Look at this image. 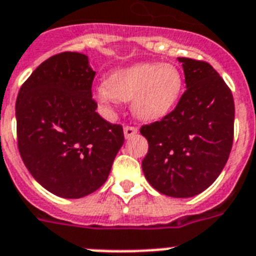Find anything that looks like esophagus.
I'll return each mask as SVG.
<instances>
[{
    "instance_id": "34e87169",
    "label": "esophagus",
    "mask_w": 256,
    "mask_h": 256,
    "mask_svg": "<svg viewBox=\"0 0 256 256\" xmlns=\"http://www.w3.org/2000/svg\"><path fill=\"white\" fill-rule=\"evenodd\" d=\"M124 136L126 138H132L134 134H136V132H138V128H136V126H124Z\"/></svg>"
}]
</instances>
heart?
<instances>
[{"mask_svg":"<svg viewBox=\"0 0 256 256\" xmlns=\"http://www.w3.org/2000/svg\"><path fill=\"white\" fill-rule=\"evenodd\" d=\"M183 80L170 64H138L112 73L96 90L100 104L112 108L116 100H132V108L138 118L160 120L174 108L182 90Z\"/></svg>","mask_w":256,"mask_h":256,"instance_id":"obj_1","label":"heart"}]
</instances>
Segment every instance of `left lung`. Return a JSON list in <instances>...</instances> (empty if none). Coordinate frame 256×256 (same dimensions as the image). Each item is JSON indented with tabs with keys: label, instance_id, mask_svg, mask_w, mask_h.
Listing matches in <instances>:
<instances>
[{
	"label": "left lung",
	"instance_id": "1",
	"mask_svg": "<svg viewBox=\"0 0 256 256\" xmlns=\"http://www.w3.org/2000/svg\"><path fill=\"white\" fill-rule=\"evenodd\" d=\"M186 90L174 110L144 124L148 152L142 170L156 190L190 198L222 172L234 140V98L230 88L204 61L179 57Z\"/></svg>",
	"mask_w": 256,
	"mask_h": 256
}]
</instances>
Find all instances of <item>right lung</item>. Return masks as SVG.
I'll list each match as a JSON object with an SVG mask.
<instances>
[{"mask_svg":"<svg viewBox=\"0 0 256 256\" xmlns=\"http://www.w3.org/2000/svg\"><path fill=\"white\" fill-rule=\"evenodd\" d=\"M94 77L85 54L64 52L42 62L18 92L20 156L33 178L62 198L98 190L124 142L122 124L96 112Z\"/></svg>","mask_w":256,"mask_h":256,"instance_id":"1","label":"right lung"}]
</instances>
